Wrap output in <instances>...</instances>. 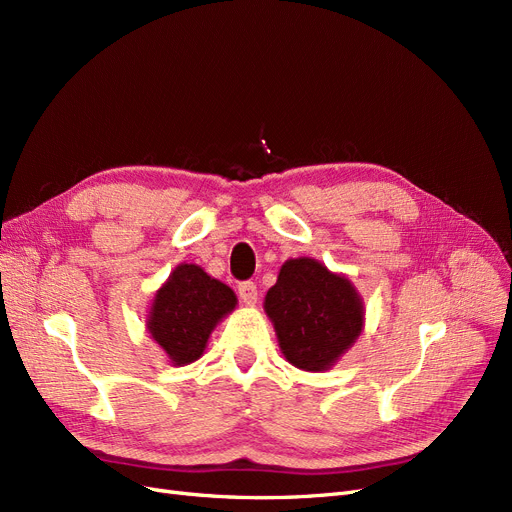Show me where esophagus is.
<instances>
[{"mask_svg":"<svg viewBox=\"0 0 512 512\" xmlns=\"http://www.w3.org/2000/svg\"><path fill=\"white\" fill-rule=\"evenodd\" d=\"M239 297L243 303L254 305L258 301V288L254 282H241L239 284Z\"/></svg>","mask_w":512,"mask_h":512,"instance_id":"1","label":"esophagus"}]
</instances>
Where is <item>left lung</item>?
Here are the masks:
<instances>
[{"label":"left lung","mask_w":512,"mask_h":512,"mask_svg":"<svg viewBox=\"0 0 512 512\" xmlns=\"http://www.w3.org/2000/svg\"><path fill=\"white\" fill-rule=\"evenodd\" d=\"M265 309L286 361L305 371L329 369L363 329L354 286L314 258L286 260Z\"/></svg>","instance_id":"8db88e82"}]
</instances>
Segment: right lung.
Instances as JSON below:
<instances>
[{"label":"right lung","mask_w":512,"mask_h":512,"mask_svg":"<svg viewBox=\"0 0 512 512\" xmlns=\"http://www.w3.org/2000/svg\"><path fill=\"white\" fill-rule=\"evenodd\" d=\"M237 305L226 284L196 265H179L153 299L147 329L175 365L203 354L209 333Z\"/></svg>","instance_id":"add662e5"}]
</instances>
